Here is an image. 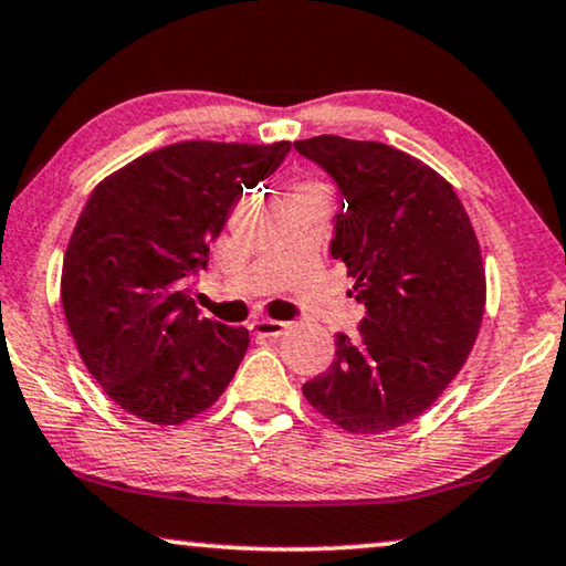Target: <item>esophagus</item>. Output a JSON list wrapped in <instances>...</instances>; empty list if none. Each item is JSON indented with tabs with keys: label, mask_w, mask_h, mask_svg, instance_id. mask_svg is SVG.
I'll return each instance as SVG.
<instances>
[{
	"label": "esophagus",
	"mask_w": 566,
	"mask_h": 566,
	"mask_svg": "<svg viewBox=\"0 0 566 566\" xmlns=\"http://www.w3.org/2000/svg\"><path fill=\"white\" fill-rule=\"evenodd\" d=\"M251 333L256 338H276V336H282V333L286 331V323H282V321H269V317H261V321H253L251 325Z\"/></svg>",
	"instance_id": "1"
}]
</instances>
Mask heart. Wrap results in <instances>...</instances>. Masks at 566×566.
Listing matches in <instances>:
<instances>
[{"label":"heart","mask_w":566,"mask_h":566,"mask_svg":"<svg viewBox=\"0 0 566 566\" xmlns=\"http://www.w3.org/2000/svg\"><path fill=\"white\" fill-rule=\"evenodd\" d=\"M310 192H313V195L317 197V195H321V192H323V187H317V185H313V187H310Z\"/></svg>","instance_id":"obj_1"}]
</instances>
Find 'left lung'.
I'll return each mask as SVG.
<instances>
[{
	"label": "left lung",
	"instance_id": "1",
	"mask_svg": "<svg viewBox=\"0 0 566 566\" xmlns=\"http://www.w3.org/2000/svg\"><path fill=\"white\" fill-rule=\"evenodd\" d=\"M338 185L331 256L366 307L336 336L328 371L302 385L313 408L356 436L395 431L431 408L472 352L488 300L480 241L453 187L377 140H294Z\"/></svg>",
	"mask_w": 566,
	"mask_h": 566
}]
</instances>
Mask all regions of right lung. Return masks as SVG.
Wrapping results in <instances>:
<instances>
[{
  "label": "right lung",
  "mask_w": 566,
  "mask_h": 566,
  "mask_svg": "<svg viewBox=\"0 0 566 566\" xmlns=\"http://www.w3.org/2000/svg\"><path fill=\"white\" fill-rule=\"evenodd\" d=\"M290 140H181L102 179L63 253L61 302L78 356L109 400L154 426H181L226 392L249 331L202 317L185 280L243 187H256Z\"/></svg>",
  "instance_id": "obj_1"
}]
</instances>
